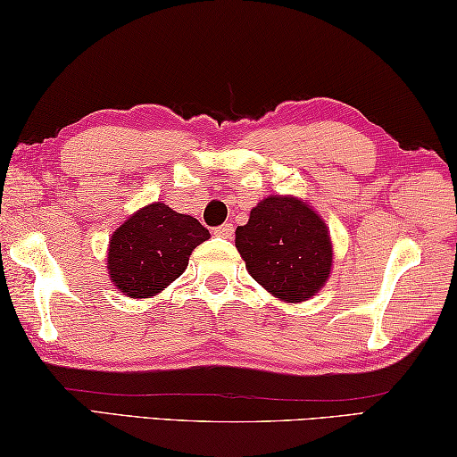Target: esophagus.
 I'll return each instance as SVG.
<instances>
[{
	"label": "esophagus",
	"instance_id": "obj_1",
	"mask_svg": "<svg viewBox=\"0 0 457 457\" xmlns=\"http://www.w3.org/2000/svg\"><path fill=\"white\" fill-rule=\"evenodd\" d=\"M213 234L218 236V237L229 239L231 236H234V226H231V223H223V226H220V228H215V229H213Z\"/></svg>",
	"mask_w": 457,
	"mask_h": 457
}]
</instances>
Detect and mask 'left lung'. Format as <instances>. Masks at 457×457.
<instances>
[{
    "label": "left lung",
    "instance_id": "obj_1",
    "mask_svg": "<svg viewBox=\"0 0 457 457\" xmlns=\"http://www.w3.org/2000/svg\"><path fill=\"white\" fill-rule=\"evenodd\" d=\"M247 272L284 303L312 298L330 276L332 244L327 223L306 201L270 195L236 229Z\"/></svg>",
    "mask_w": 457,
    "mask_h": 457
}]
</instances>
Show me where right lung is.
I'll use <instances>...</instances> for the list:
<instances>
[{"label": "right lung", "instance_id": "add662e5", "mask_svg": "<svg viewBox=\"0 0 457 457\" xmlns=\"http://www.w3.org/2000/svg\"><path fill=\"white\" fill-rule=\"evenodd\" d=\"M205 239L210 231L195 218L154 201L111 236L108 274L130 298L154 296L185 272L191 252Z\"/></svg>", "mask_w": 457, "mask_h": 457}]
</instances>
